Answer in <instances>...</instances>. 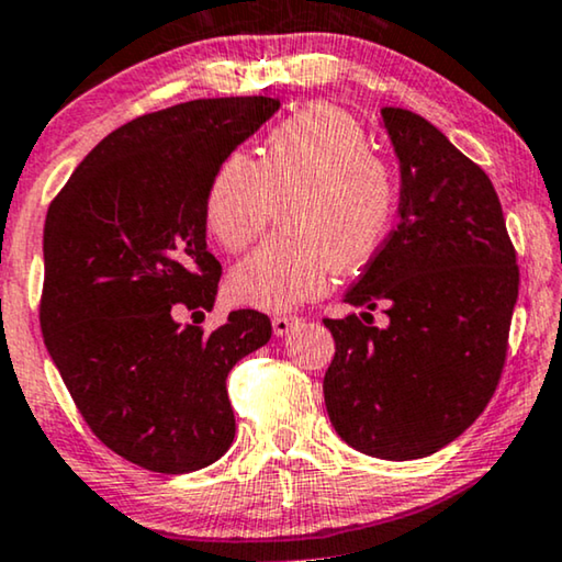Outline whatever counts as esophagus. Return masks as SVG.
<instances>
[{
  "mask_svg": "<svg viewBox=\"0 0 562 562\" xmlns=\"http://www.w3.org/2000/svg\"><path fill=\"white\" fill-rule=\"evenodd\" d=\"M300 323L297 315H274L272 318V330L274 336H288L292 328H295Z\"/></svg>",
  "mask_w": 562,
  "mask_h": 562,
  "instance_id": "obj_1",
  "label": "esophagus"
}]
</instances>
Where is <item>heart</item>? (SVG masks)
<instances>
[{"mask_svg":"<svg viewBox=\"0 0 562 562\" xmlns=\"http://www.w3.org/2000/svg\"><path fill=\"white\" fill-rule=\"evenodd\" d=\"M280 205L284 232L232 272L236 300L288 311L321 295L338 270H357L382 247L397 211V176L359 120L311 104L267 134L255 162L226 155L205 191V221L221 247L247 249Z\"/></svg>","mask_w":562,"mask_h":562,"instance_id":"b5f03b06","label":"heart"}]
</instances>
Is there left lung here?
<instances>
[{
  "label": "left lung",
  "mask_w": 562,
  "mask_h": 562,
  "mask_svg": "<svg viewBox=\"0 0 562 562\" xmlns=\"http://www.w3.org/2000/svg\"><path fill=\"white\" fill-rule=\"evenodd\" d=\"M400 160V221L346 303L386 307L326 318L336 353L323 379L338 436L409 461L456 440L499 384L519 292L517 251L492 180L420 114L384 106Z\"/></svg>",
  "instance_id": "8db88e82"
}]
</instances>
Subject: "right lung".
Wrapping results in <instances>:
<instances>
[{"instance_id": "right-lung-1", "label": "right lung", "mask_w": 562, "mask_h": 562, "mask_svg": "<svg viewBox=\"0 0 562 562\" xmlns=\"http://www.w3.org/2000/svg\"><path fill=\"white\" fill-rule=\"evenodd\" d=\"M278 109L280 99L232 97L137 116L83 157L47 209V353L93 436L147 471H199L226 453V376L272 336L259 311H232L211 334L178 315L216 303L213 172Z\"/></svg>"}]
</instances>
